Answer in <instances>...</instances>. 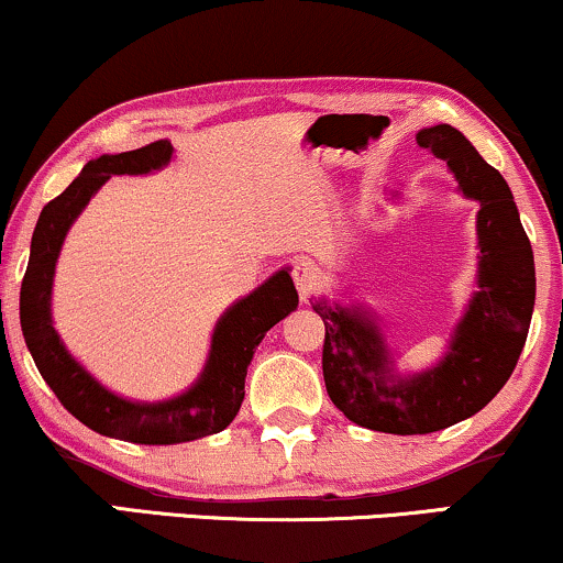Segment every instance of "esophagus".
<instances>
[{
	"mask_svg": "<svg viewBox=\"0 0 563 563\" xmlns=\"http://www.w3.org/2000/svg\"><path fill=\"white\" fill-rule=\"evenodd\" d=\"M322 267L317 265V262L311 260H298L294 262V280H296V288H298V296H301V301H309L311 294L319 288V283H322Z\"/></svg>",
	"mask_w": 563,
	"mask_h": 563,
	"instance_id": "34e87169",
	"label": "esophagus"
}]
</instances>
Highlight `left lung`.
<instances>
[{"instance_id":"left-lung-1","label":"left lung","mask_w":563,"mask_h":563,"mask_svg":"<svg viewBox=\"0 0 563 563\" xmlns=\"http://www.w3.org/2000/svg\"><path fill=\"white\" fill-rule=\"evenodd\" d=\"M416 142L444 161L462 195L481 205L478 290L446 353L437 366L402 376L368 311L311 301L324 322L322 372L334 408L364 429L400 437L441 431L486 408L515 372L536 306V260L504 176L450 124L421 130Z\"/></svg>"}]
</instances>
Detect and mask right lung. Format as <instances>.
<instances>
[{"label": "right lung", "mask_w": 563, "mask_h": 563, "mask_svg": "<svg viewBox=\"0 0 563 563\" xmlns=\"http://www.w3.org/2000/svg\"><path fill=\"white\" fill-rule=\"evenodd\" d=\"M170 155V142L158 140L137 151L101 155L85 163L82 174L41 210L20 288V327L44 382L88 429L134 444H181L223 431L244 402L246 368L262 338L298 306L288 267L277 269L260 288L223 311L212 330L210 353L199 379L187 393L163 402H134L113 395L69 355L52 319L54 269L69 225L113 174H151L168 166Z\"/></svg>", "instance_id": "obj_1"}]
</instances>
